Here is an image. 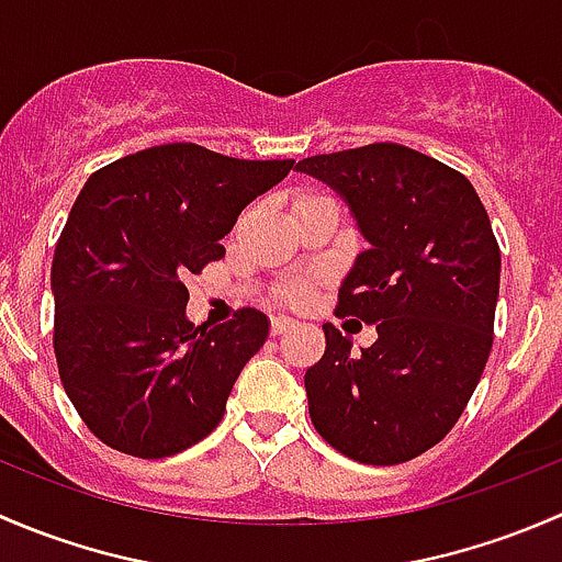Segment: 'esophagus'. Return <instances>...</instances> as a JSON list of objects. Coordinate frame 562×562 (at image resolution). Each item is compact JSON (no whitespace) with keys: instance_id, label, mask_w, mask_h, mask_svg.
<instances>
[{"instance_id":"esophagus-1","label":"esophagus","mask_w":562,"mask_h":562,"mask_svg":"<svg viewBox=\"0 0 562 562\" xmlns=\"http://www.w3.org/2000/svg\"><path fill=\"white\" fill-rule=\"evenodd\" d=\"M296 326V321H293V317H285V315H277V317H271V334H285L288 328H293Z\"/></svg>"}]
</instances>
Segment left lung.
<instances>
[{
	"instance_id": "8db88e82",
	"label": "left lung",
	"mask_w": 562,
	"mask_h": 562,
	"mask_svg": "<svg viewBox=\"0 0 562 562\" xmlns=\"http://www.w3.org/2000/svg\"><path fill=\"white\" fill-rule=\"evenodd\" d=\"M337 190L370 249L339 288L337 315L378 328L361 353L326 323L304 375L326 443L364 464H400L449 435L492 350L501 247L479 192L454 168L400 144L299 160Z\"/></svg>"
}]
</instances>
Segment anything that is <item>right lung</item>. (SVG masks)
Returning a JSON list of instances; mask_svg holds the SVG:
<instances>
[{"mask_svg":"<svg viewBox=\"0 0 562 562\" xmlns=\"http://www.w3.org/2000/svg\"><path fill=\"white\" fill-rule=\"evenodd\" d=\"M293 160H236L198 144L135 151L89 176L54 249V353L78 416L111 449L160 459L223 422L269 317L187 321V277Z\"/></svg>","mask_w":562,"mask_h":562,"instance_id":"right-lung-1","label":"right lung"}]
</instances>
